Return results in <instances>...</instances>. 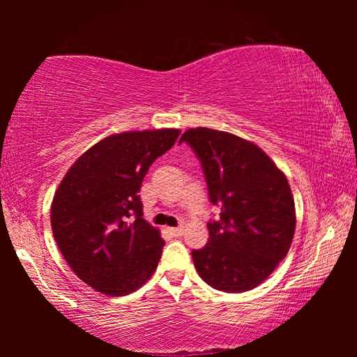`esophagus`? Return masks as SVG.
<instances>
[{"mask_svg": "<svg viewBox=\"0 0 357 357\" xmlns=\"http://www.w3.org/2000/svg\"><path fill=\"white\" fill-rule=\"evenodd\" d=\"M183 231H184V228H183V227L170 228V233L173 234V236H181V234H183Z\"/></svg>", "mask_w": 357, "mask_h": 357, "instance_id": "1", "label": "esophagus"}]
</instances>
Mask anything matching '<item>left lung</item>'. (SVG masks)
<instances>
[{
    "instance_id": "1",
    "label": "left lung",
    "mask_w": 357,
    "mask_h": 357,
    "mask_svg": "<svg viewBox=\"0 0 357 357\" xmlns=\"http://www.w3.org/2000/svg\"><path fill=\"white\" fill-rule=\"evenodd\" d=\"M202 162L209 202L208 244L192 250L198 275L219 291L243 293L273 274L291 247L296 213L288 179L261 148L208 128L181 137Z\"/></svg>"
}]
</instances>
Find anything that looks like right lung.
<instances>
[{"label": "right lung", "mask_w": 357, "mask_h": 357, "mask_svg": "<svg viewBox=\"0 0 357 357\" xmlns=\"http://www.w3.org/2000/svg\"><path fill=\"white\" fill-rule=\"evenodd\" d=\"M181 130L123 132L96 143L66 173L52 202L53 238L70 269L108 296H126L154 274L165 241L143 219L140 187Z\"/></svg>", "instance_id": "add662e5"}]
</instances>
